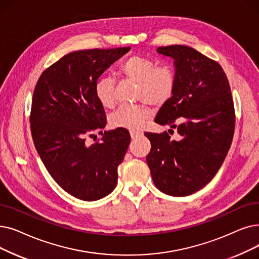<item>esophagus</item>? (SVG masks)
<instances>
[{
	"label": "esophagus",
	"instance_id": "1",
	"mask_svg": "<svg viewBox=\"0 0 259 259\" xmlns=\"http://www.w3.org/2000/svg\"><path fill=\"white\" fill-rule=\"evenodd\" d=\"M130 136H131V139H132V140H136V139L142 137L143 133L138 132V131H130Z\"/></svg>",
	"mask_w": 259,
	"mask_h": 259
}]
</instances>
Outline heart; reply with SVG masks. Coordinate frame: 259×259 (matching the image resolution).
<instances>
[{"label":"heart","mask_w":259,"mask_h":259,"mask_svg":"<svg viewBox=\"0 0 259 259\" xmlns=\"http://www.w3.org/2000/svg\"><path fill=\"white\" fill-rule=\"evenodd\" d=\"M119 74L128 80L136 82L137 98L152 105L165 104L174 95L177 77L169 66H156L149 58L134 55L122 61ZM115 81L112 77L102 76L95 81L94 94L98 103L106 109L113 108ZM153 114L147 104L121 106L110 115V125L114 128L138 131L145 127Z\"/></svg>","instance_id":"1"}]
</instances>
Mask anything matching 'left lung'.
<instances>
[{
	"instance_id": "1",
	"label": "left lung",
	"mask_w": 259,
	"mask_h": 259,
	"mask_svg": "<svg viewBox=\"0 0 259 259\" xmlns=\"http://www.w3.org/2000/svg\"><path fill=\"white\" fill-rule=\"evenodd\" d=\"M156 52L174 59L177 84L154 121L177 128L180 139L166 131L145 133L151 143L146 161L157 189L184 197L209 183L226 159L235 129L233 97L217 61L186 46Z\"/></svg>"
}]
</instances>
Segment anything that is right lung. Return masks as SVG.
I'll use <instances>...</instances> for the list:
<instances>
[{"instance_id":"right-lung-1","label":"right lung","mask_w":259,"mask_h":259,"mask_svg":"<svg viewBox=\"0 0 259 259\" xmlns=\"http://www.w3.org/2000/svg\"><path fill=\"white\" fill-rule=\"evenodd\" d=\"M130 48L84 50L67 54L44 71L33 90L30 131L49 174L75 198L95 201L117 184V167L130 144L127 129L103 132L104 107L94 84ZM102 134L89 145L88 137Z\"/></svg>"}]
</instances>
